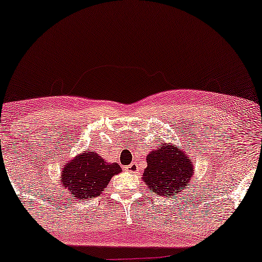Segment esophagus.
Here are the masks:
<instances>
[{
  "label": "esophagus",
  "mask_w": 262,
  "mask_h": 262,
  "mask_svg": "<svg viewBox=\"0 0 262 262\" xmlns=\"http://www.w3.org/2000/svg\"><path fill=\"white\" fill-rule=\"evenodd\" d=\"M126 169H127L128 172H131V173H137V171H138L137 162H132V164L126 166Z\"/></svg>",
  "instance_id": "34e87169"
}]
</instances>
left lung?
<instances>
[{
	"instance_id": "1",
	"label": "left lung",
	"mask_w": 262,
	"mask_h": 262,
	"mask_svg": "<svg viewBox=\"0 0 262 262\" xmlns=\"http://www.w3.org/2000/svg\"><path fill=\"white\" fill-rule=\"evenodd\" d=\"M143 181L156 195L174 196L191 181L193 167L185 152L172 143H162L149 152ZM176 198V196H174Z\"/></svg>"
}]
</instances>
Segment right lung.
Returning <instances> with one entry per match:
<instances>
[{
    "label": "right lung",
    "mask_w": 262,
    "mask_h": 262,
    "mask_svg": "<svg viewBox=\"0 0 262 262\" xmlns=\"http://www.w3.org/2000/svg\"><path fill=\"white\" fill-rule=\"evenodd\" d=\"M121 172L118 164H108L96 152L88 150L76 156L63 167L61 184L74 195L86 201L100 196L112 177Z\"/></svg>",
    "instance_id": "obj_1"
}]
</instances>
